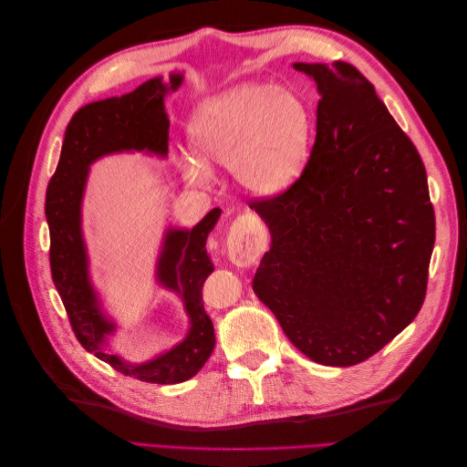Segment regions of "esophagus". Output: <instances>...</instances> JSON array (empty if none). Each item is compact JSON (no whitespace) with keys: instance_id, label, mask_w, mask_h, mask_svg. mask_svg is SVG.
<instances>
[{"instance_id":"1","label":"esophagus","mask_w":467,"mask_h":467,"mask_svg":"<svg viewBox=\"0 0 467 467\" xmlns=\"http://www.w3.org/2000/svg\"><path fill=\"white\" fill-rule=\"evenodd\" d=\"M225 247H228V255L235 265L247 266L255 263L266 247L263 222L249 212L239 216L228 232Z\"/></svg>"}]
</instances>
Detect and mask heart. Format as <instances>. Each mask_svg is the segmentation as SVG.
I'll use <instances>...</instances> for the list:
<instances>
[{
    "label": "heart",
    "instance_id": "heart-1",
    "mask_svg": "<svg viewBox=\"0 0 467 467\" xmlns=\"http://www.w3.org/2000/svg\"><path fill=\"white\" fill-rule=\"evenodd\" d=\"M314 117L304 99L273 83L244 81L210 97L194 110L189 140L206 163L234 169L237 181L255 194L288 189L304 171ZM192 181L210 177L208 165L185 160Z\"/></svg>",
    "mask_w": 467,
    "mask_h": 467
}]
</instances>
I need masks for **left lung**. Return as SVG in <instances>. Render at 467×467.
Masks as SVG:
<instances>
[{
  "label": "left lung",
  "instance_id": "left-lung-1",
  "mask_svg": "<svg viewBox=\"0 0 467 467\" xmlns=\"http://www.w3.org/2000/svg\"><path fill=\"white\" fill-rule=\"evenodd\" d=\"M294 67L321 95L316 144L300 179L249 204L273 239L253 290L307 358L355 366L425 302L434 247L427 171L355 66Z\"/></svg>",
  "mask_w": 467,
  "mask_h": 467
}]
</instances>
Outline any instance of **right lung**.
Returning a JSON list of instances; mask_svg holds the SVG:
<instances>
[{"label": "right lung", "instance_id": "right-lung-1", "mask_svg": "<svg viewBox=\"0 0 467 467\" xmlns=\"http://www.w3.org/2000/svg\"><path fill=\"white\" fill-rule=\"evenodd\" d=\"M181 74L148 79L132 93L110 97L81 107L69 120L58 167L47 189V222L50 230V271L78 341L97 358L124 376L150 384H179L199 372L214 350V325L202 304V285L214 271L206 237L222 210L214 208L192 230L169 228L158 261L160 285L175 290L191 319V329L173 348L144 364H130L105 352V338L115 331L99 307L88 271V253L81 235V199L89 165L107 153L148 151L167 155L169 119L163 105L167 91H175Z\"/></svg>", "mask_w": 467, "mask_h": 467}]
</instances>
